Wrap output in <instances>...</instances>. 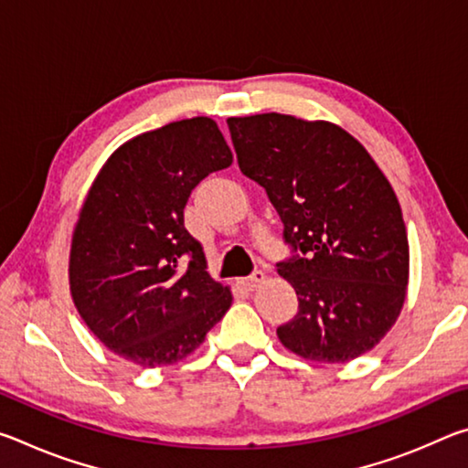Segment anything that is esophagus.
Instances as JSON below:
<instances>
[{
	"instance_id": "obj_1",
	"label": "esophagus",
	"mask_w": 468,
	"mask_h": 468,
	"mask_svg": "<svg viewBox=\"0 0 468 468\" xmlns=\"http://www.w3.org/2000/svg\"><path fill=\"white\" fill-rule=\"evenodd\" d=\"M266 281V274L264 272H253L251 276H248V279H241L239 281V284L243 289H248V291H253V289H258L260 284H262Z\"/></svg>"
}]
</instances>
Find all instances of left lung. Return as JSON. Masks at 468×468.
Returning <instances> with one entry per match:
<instances>
[{
  "label": "left lung",
  "instance_id": "obj_1",
  "mask_svg": "<svg viewBox=\"0 0 468 468\" xmlns=\"http://www.w3.org/2000/svg\"><path fill=\"white\" fill-rule=\"evenodd\" d=\"M227 125L241 173L266 189L284 241L303 253L279 264L299 299L279 340L307 361L361 357L407 299L409 239L390 181L336 123L260 113Z\"/></svg>",
  "mask_w": 468,
  "mask_h": 468
}]
</instances>
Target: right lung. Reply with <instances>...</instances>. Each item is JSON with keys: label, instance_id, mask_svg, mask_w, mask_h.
Segmentation results:
<instances>
[{"label": "right lung", "instance_id": "right-lung-1", "mask_svg": "<svg viewBox=\"0 0 468 468\" xmlns=\"http://www.w3.org/2000/svg\"><path fill=\"white\" fill-rule=\"evenodd\" d=\"M233 163L210 117L132 138L111 154L86 194L69 245V292L109 351L140 367L186 359L233 303L210 279L184 227L200 181Z\"/></svg>", "mask_w": 468, "mask_h": 468}]
</instances>
